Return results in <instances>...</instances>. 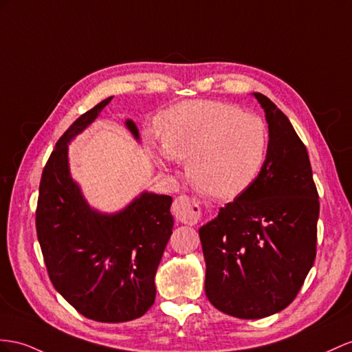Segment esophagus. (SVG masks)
I'll use <instances>...</instances> for the list:
<instances>
[{"label": "esophagus", "mask_w": 352, "mask_h": 352, "mask_svg": "<svg viewBox=\"0 0 352 352\" xmlns=\"http://www.w3.org/2000/svg\"><path fill=\"white\" fill-rule=\"evenodd\" d=\"M173 214L179 223L195 224L201 217V208L187 196H178L173 204Z\"/></svg>", "instance_id": "1"}]
</instances>
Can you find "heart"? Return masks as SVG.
I'll return each instance as SVG.
<instances>
[{
  "label": "heart",
  "instance_id": "obj_1",
  "mask_svg": "<svg viewBox=\"0 0 352 352\" xmlns=\"http://www.w3.org/2000/svg\"><path fill=\"white\" fill-rule=\"evenodd\" d=\"M160 137H150L155 160L168 168L186 160L190 182L215 199H235L262 173L269 129L262 117L239 107L197 99L170 107L160 117Z\"/></svg>",
  "mask_w": 352,
  "mask_h": 352
}]
</instances>
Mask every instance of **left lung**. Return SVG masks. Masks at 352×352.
<instances>
[{"mask_svg":"<svg viewBox=\"0 0 352 352\" xmlns=\"http://www.w3.org/2000/svg\"><path fill=\"white\" fill-rule=\"evenodd\" d=\"M269 151L247 190L199 229L205 293L219 311L258 320L283 311L315 260L320 202L308 151L287 116L262 94Z\"/></svg>","mask_w":352,"mask_h":352,"instance_id":"8db88e82","label":"left lung"}]
</instances>
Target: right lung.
<instances>
[{"mask_svg":"<svg viewBox=\"0 0 352 352\" xmlns=\"http://www.w3.org/2000/svg\"><path fill=\"white\" fill-rule=\"evenodd\" d=\"M107 98L69 126L43 169L37 236L50 281L86 318L124 322L155 303V276L173 235V197L144 190L116 212L90 206L71 175L68 146L95 122ZM124 126L140 141L133 120Z\"/></svg>","mask_w":352,"mask_h":352,"instance_id":"right-lung-1","label":"right lung"}]
</instances>
